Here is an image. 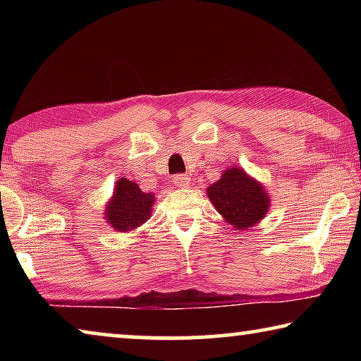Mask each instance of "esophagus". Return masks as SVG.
<instances>
[{"label": "esophagus", "instance_id": "obj_1", "mask_svg": "<svg viewBox=\"0 0 361 361\" xmlns=\"http://www.w3.org/2000/svg\"><path fill=\"white\" fill-rule=\"evenodd\" d=\"M173 185L178 186V188H188L189 183H191V178H189L188 175H183V173H178L173 176Z\"/></svg>", "mask_w": 361, "mask_h": 361}]
</instances>
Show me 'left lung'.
Wrapping results in <instances>:
<instances>
[{"label": "left lung", "mask_w": 361, "mask_h": 361, "mask_svg": "<svg viewBox=\"0 0 361 361\" xmlns=\"http://www.w3.org/2000/svg\"><path fill=\"white\" fill-rule=\"evenodd\" d=\"M207 194L218 213L237 231L252 228L266 216L269 209V195L264 189L239 167L226 170Z\"/></svg>", "instance_id": "left-lung-1"}]
</instances>
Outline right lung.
Instances as JSON below:
<instances>
[{
    "label": "right lung",
    "mask_w": 361,
    "mask_h": 361,
    "mask_svg": "<svg viewBox=\"0 0 361 361\" xmlns=\"http://www.w3.org/2000/svg\"><path fill=\"white\" fill-rule=\"evenodd\" d=\"M154 194L143 192L133 181L121 178L111 202L106 205V219L116 231L137 229L151 216Z\"/></svg>",
    "instance_id": "obj_1"
}]
</instances>
